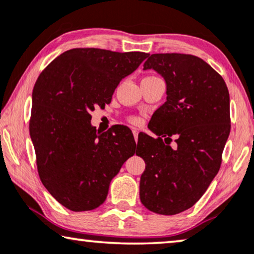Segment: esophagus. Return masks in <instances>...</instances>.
I'll list each match as a JSON object with an SVG mask.
<instances>
[{"label": "esophagus", "mask_w": 254, "mask_h": 254, "mask_svg": "<svg viewBox=\"0 0 254 254\" xmlns=\"http://www.w3.org/2000/svg\"><path fill=\"white\" fill-rule=\"evenodd\" d=\"M132 133H133L134 139H136V141H137V138H138V130H137V129H133V130H132Z\"/></svg>", "instance_id": "esophagus-1"}]
</instances>
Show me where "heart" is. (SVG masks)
<instances>
[{"label": "heart", "mask_w": 254, "mask_h": 254, "mask_svg": "<svg viewBox=\"0 0 254 254\" xmlns=\"http://www.w3.org/2000/svg\"><path fill=\"white\" fill-rule=\"evenodd\" d=\"M131 121H132L133 123H139V120H138L137 117H132V118H131Z\"/></svg>", "instance_id": "b5f03b06"}]
</instances>
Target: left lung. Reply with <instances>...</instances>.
<instances>
[{
	"label": "left lung",
	"instance_id": "obj_1",
	"mask_svg": "<svg viewBox=\"0 0 254 254\" xmlns=\"http://www.w3.org/2000/svg\"><path fill=\"white\" fill-rule=\"evenodd\" d=\"M146 69L164 77L167 97L151 118L150 130L160 137L138 136L136 154L146 165L140 201L155 214L177 215L200 200L218 173L230 134L229 90L210 65L190 54H148Z\"/></svg>",
	"mask_w": 254,
	"mask_h": 254
}]
</instances>
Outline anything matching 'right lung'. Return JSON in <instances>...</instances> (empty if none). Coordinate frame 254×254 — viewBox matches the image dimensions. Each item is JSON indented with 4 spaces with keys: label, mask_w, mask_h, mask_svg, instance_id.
I'll use <instances>...</instances> for the list:
<instances>
[{
    "label": "right lung",
    "mask_w": 254,
    "mask_h": 254,
    "mask_svg": "<svg viewBox=\"0 0 254 254\" xmlns=\"http://www.w3.org/2000/svg\"><path fill=\"white\" fill-rule=\"evenodd\" d=\"M144 52L73 49L40 74L32 92L30 137L44 187L72 211H88L106 201L110 182L134 154L133 134L117 125L96 132L90 121L118 83L147 58Z\"/></svg>",
    "instance_id": "obj_1"
}]
</instances>
